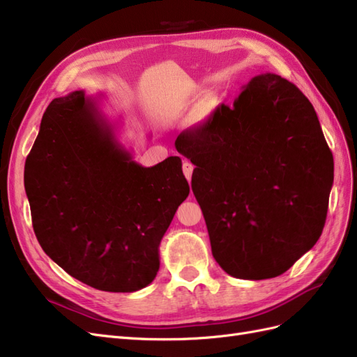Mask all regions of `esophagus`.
<instances>
[{
  "label": "esophagus",
  "instance_id": "34e87169",
  "mask_svg": "<svg viewBox=\"0 0 357 357\" xmlns=\"http://www.w3.org/2000/svg\"><path fill=\"white\" fill-rule=\"evenodd\" d=\"M183 172H185V177L190 181V178H192V172H193V165L190 164L189 160H185V162H183Z\"/></svg>",
  "mask_w": 357,
  "mask_h": 357
}]
</instances>
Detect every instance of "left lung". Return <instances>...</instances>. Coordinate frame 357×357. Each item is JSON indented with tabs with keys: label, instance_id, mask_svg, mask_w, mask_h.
I'll use <instances>...</instances> for the list:
<instances>
[{
	"label": "left lung",
	"instance_id": "left-lung-1",
	"mask_svg": "<svg viewBox=\"0 0 357 357\" xmlns=\"http://www.w3.org/2000/svg\"><path fill=\"white\" fill-rule=\"evenodd\" d=\"M176 149L197 167L192 190L225 273L282 275L320 238L333 158L314 107L294 83L256 75L234 105L183 131Z\"/></svg>",
	"mask_w": 357,
	"mask_h": 357
}]
</instances>
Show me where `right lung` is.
<instances>
[{
	"mask_svg": "<svg viewBox=\"0 0 357 357\" xmlns=\"http://www.w3.org/2000/svg\"><path fill=\"white\" fill-rule=\"evenodd\" d=\"M32 228L79 282L135 291L153 282L159 244L189 195L181 159L142 167L83 91L55 98L25 162Z\"/></svg>",
	"mask_w": 357,
	"mask_h": 357,
	"instance_id": "obj_1",
	"label": "right lung"
}]
</instances>
